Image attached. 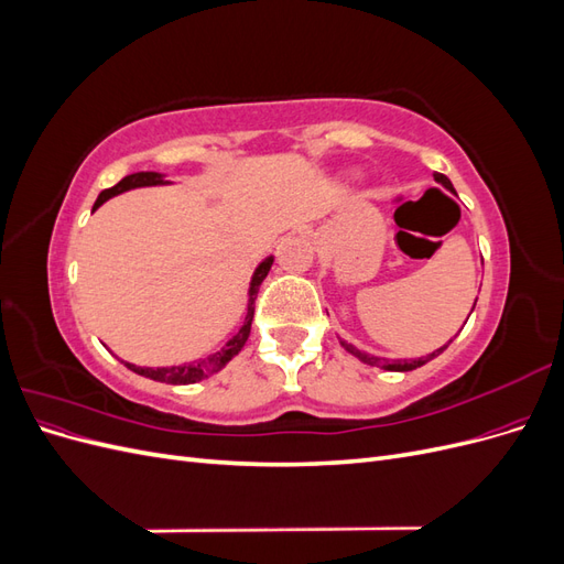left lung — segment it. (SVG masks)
<instances>
[{"label": "left lung", "mask_w": 564, "mask_h": 564, "mask_svg": "<svg viewBox=\"0 0 564 564\" xmlns=\"http://www.w3.org/2000/svg\"><path fill=\"white\" fill-rule=\"evenodd\" d=\"M433 178H435L440 185H445L449 193H456V191H454V185H452V181H449L445 174H433ZM475 303H477V299H475ZM473 308H475V305H473ZM470 313H473V311H470ZM449 344H452V340H449ZM449 344H447V346H449ZM340 346H344L350 355H355L357 360H362L365 365L381 367V369H388V371H412V369H416V367H421V365H425V362H431L433 357H437L442 350H447V346H442V348L433 350L431 355L419 357V360H398V362H388V360H383V357H377V355H369V352L357 350L352 344H346V340H340Z\"/></svg>", "instance_id": "obj_1"}]
</instances>
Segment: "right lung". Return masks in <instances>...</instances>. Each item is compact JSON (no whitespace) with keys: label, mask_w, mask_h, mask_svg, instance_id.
I'll list each match as a JSON object with an SVG mask.
<instances>
[{"label":"right lung","mask_w":564,"mask_h":564,"mask_svg":"<svg viewBox=\"0 0 564 564\" xmlns=\"http://www.w3.org/2000/svg\"><path fill=\"white\" fill-rule=\"evenodd\" d=\"M169 181H164L162 174L158 172H139V174H131V176H124L122 181H119L117 185L108 187V191H104L98 195L94 209H98L100 204L108 202L110 197L119 195V193H127V191H133V187H145V185H166ZM272 256H268L265 261L259 263V268L253 270V278H251V284H249V303H247V315H245V322L240 332H235V336L228 340V344L224 348H218L216 352L202 357V360H195L191 365H178V367H135L131 362H124L131 371L141 373V377L145 379H152V381H160V383H174V386H187V383H197L202 379L212 377V373L224 369L232 357L240 352L247 344L249 338V332H251V319H253V303H256V296H259V286L261 282L268 278L270 272V265H272Z\"/></svg>","instance_id":"add662e5"}]
</instances>
